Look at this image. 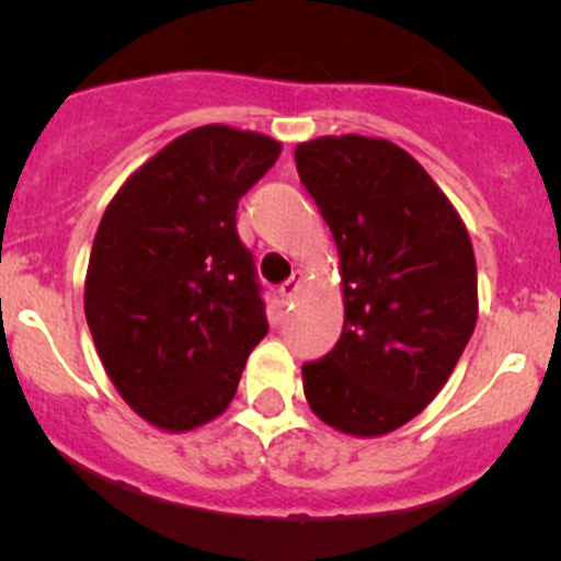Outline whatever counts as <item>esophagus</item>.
I'll use <instances>...</instances> for the list:
<instances>
[{
  "label": "esophagus",
  "mask_w": 561,
  "mask_h": 561,
  "mask_svg": "<svg viewBox=\"0 0 561 561\" xmlns=\"http://www.w3.org/2000/svg\"><path fill=\"white\" fill-rule=\"evenodd\" d=\"M301 282H304V276H301V271H293V276L287 282H282V287H279V296L285 298V301H290L293 296H296L298 290H301Z\"/></svg>",
  "instance_id": "obj_1"
}]
</instances>
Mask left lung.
<instances>
[{"label":"left lung","mask_w":561,"mask_h":561,"mask_svg":"<svg viewBox=\"0 0 561 561\" xmlns=\"http://www.w3.org/2000/svg\"><path fill=\"white\" fill-rule=\"evenodd\" d=\"M296 168L336 241L344 293L342 336L301 366L304 393L328 426L380 437L426 410L472 336V241L432 175L390 140H309Z\"/></svg>","instance_id":"obj_1"}]
</instances>
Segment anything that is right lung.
Here are the masks:
<instances>
[{
    "mask_svg": "<svg viewBox=\"0 0 561 561\" xmlns=\"http://www.w3.org/2000/svg\"><path fill=\"white\" fill-rule=\"evenodd\" d=\"M279 151L265 135L197 127L129 175L100 219L89 331L122 399L154 426L186 432L222 415L268 333L236 211Z\"/></svg>",
    "mask_w": 561,
    "mask_h": 561,
    "instance_id": "1",
    "label": "right lung"
}]
</instances>
